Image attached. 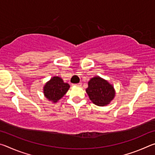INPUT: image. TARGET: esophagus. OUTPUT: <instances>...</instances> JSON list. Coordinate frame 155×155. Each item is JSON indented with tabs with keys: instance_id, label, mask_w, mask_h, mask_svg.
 <instances>
[{
	"instance_id": "1",
	"label": "esophagus",
	"mask_w": 155,
	"mask_h": 155,
	"mask_svg": "<svg viewBox=\"0 0 155 155\" xmlns=\"http://www.w3.org/2000/svg\"><path fill=\"white\" fill-rule=\"evenodd\" d=\"M81 85H82V83H78L75 84V85H77V86H81Z\"/></svg>"
}]
</instances>
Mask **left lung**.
I'll return each instance as SVG.
<instances>
[{"instance_id":"left-lung-1","label":"left lung","mask_w":155,"mask_h":155,"mask_svg":"<svg viewBox=\"0 0 155 155\" xmlns=\"http://www.w3.org/2000/svg\"><path fill=\"white\" fill-rule=\"evenodd\" d=\"M86 92L91 102L100 107L109 104L115 95L114 86L98 76L91 78L89 81Z\"/></svg>"}]
</instances>
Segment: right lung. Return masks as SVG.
Segmentation results:
<instances>
[{
    "label": "right lung",
    "mask_w": 155,
    "mask_h": 155,
    "mask_svg": "<svg viewBox=\"0 0 155 155\" xmlns=\"http://www.w3.org/2000/svg\"><path fill=\"white\" fill-rule=\"evenodd\" d=\"M69 88V84L64 83L61 78L53 77L44 85V94L48 101L55 103L66 94Z\"/></svg>",
    "instance_id": "right-lung-1"
}]
</instances>
